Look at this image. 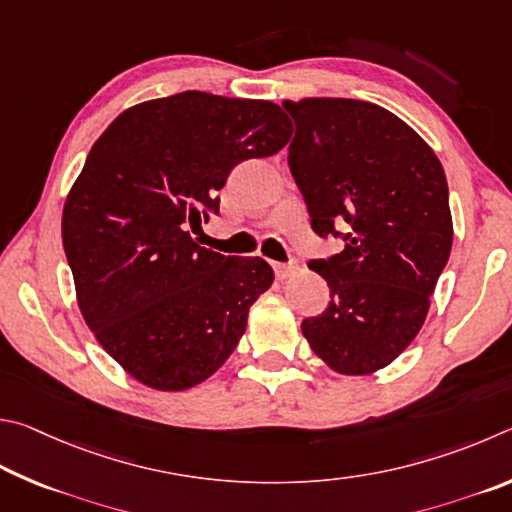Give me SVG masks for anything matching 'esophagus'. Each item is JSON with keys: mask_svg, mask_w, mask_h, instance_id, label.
<instances>
[{"mask_svg": "<svg viewBox=\"0 0 512 512\" xmlns=\"http://www.w3.org/2000/svg\"><path fill=\"white\" fill-rule=\"evenodd\" d=\"M297 270H299V267L294 265V263H288V265H285V263H274V274H276V279H279V281L290 279V276L297 274Z\"/></svg>", "mask_w": 512, "mask_h": 512, "instance_id": "obj_1", "label": "esophagus"}]
</instances>
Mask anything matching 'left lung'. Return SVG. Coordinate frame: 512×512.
I'll return each mask as SVG.
<instances>
[{
    "label": "left lung",
    "mask_w": 512,
    "mask_h": 512,
    "mask_svg": "<svg viewBox=\"0 0 512 512\" xmlns=\"http://www.w3.org/2000/svg\"><path fill=\"white\" fill-rule=\"evenodd\" d=\"M283 107L297 123L288 161L312 229L346 240L339 254L310 263L330 303L303 319V337L333 371L371 375L414 342L450 258L443 166L411 125L375 103L303 98Z\"/></svg>",
    "instance_id": "1"
}]
</instances>
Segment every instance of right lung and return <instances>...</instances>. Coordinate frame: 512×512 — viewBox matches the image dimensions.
Listing matches in <instances>:
<instances>
[{"label": "right lung", "mask_w": 512, "mask_h": 512, "mask_svg": "<svg viewBox=\"0 0 512 512\" xmlns=\"http://www.w3.org/2000/svg\"><path fill=\"white\" fill-rule=\"evenodd\" d=\"M290 137L272 101L182 92L128 107L89 150L62 209V245L80 315L137 382L193 389L245 335L272 267L200 247L188 227L218 213L233 166Z\"/></svg>", "instance_id": "obj_1"}]
</instances>
